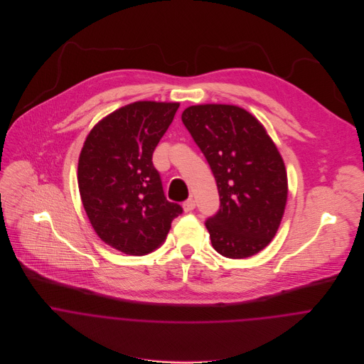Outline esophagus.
<instances>
[{
  "label": "esophagus",
  "instance_id": "1",
  "mask_svg": "<svg viewBox=\"0 0 364 364\" xmlns=\"http://www.w3.org/2000/svg\"><path fill=\"white\" fill-rule=\"evenodd\" d=\"M183 210L186 211V213H189V211H192L193 208H196V203H195V200L191 198V199H188V200H185L183 202Z\"/></svg>",
  "mask_w": 364,
  "mask_h": 364
}]
</instances>
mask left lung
Here are the masks:
<instances>
[{
    "label": "left lung",
    "mask_w": 364,
    "mask_h": 364,
    "mask_svg": "<svg viewBox=\"0 0 364 364\" xmlns=\"http://www.w3.org/2000/svg\"><path fill=\"white\" fill-rule=\"evenodd\" d=\"M182 122L206 156L220 208L206 220L213 248L242 259L269 245L287 202L284 162L264 127L234 105H195Z\"/></svg>",
    "instance_id": "obj_1"
}]
</instances>
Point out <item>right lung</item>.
I'll use <instances>...</instances> for the list:
<instances>
[{
  "label": "right lung",
  "instance_id": "1",
  "mask_svg": "<svg viewBox=\"0 0 364 364\" xmlns=\"http://www.w3.org/2000/svg\"><path fill=\"white\" fill-rule=\"evenodd\" d=\"M178 107L151 101L126 105L95 124L81 150L78 188L87 215L105 244L126 255L153 252L183 211L166 200L153 164Z\"/></svg>",
  "mask_w": 364,
  "mask_h": 364
}]
</instances>
